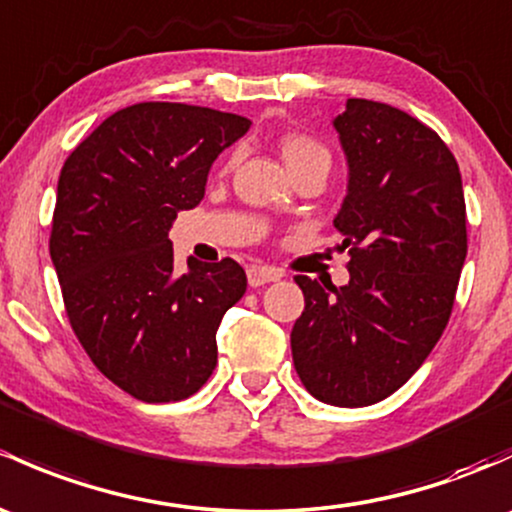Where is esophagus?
<instances>
[{
	"label": "esophagus",
	"instance_id": "34e87169",
	"mask_svg": "<svg viewBox=\"0 0 512 512\" xmlns=\"http://www.w3.org/2000/svg\"><path fill=\"white\" fill-rule=\"evenodd\" d=\"M277 279H279V272L272 270V267H265V265L247 267V282H250V287H262V284L277 282Z\"/></svg>",
	"mask_w": 512,
	"mask_h": 512
}]
</instances>
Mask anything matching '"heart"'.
I'll return each instance as SVG.
<instances>
[{
    "mask_svg": "<svg viewBox=\"0 0 512 512\" xmlns=\"http://www.w3.org/2000/svg\"><path fill=\"white\" fill-rule=\"evenodd\" d=\"M279 154H282L284 164L292 171V176L309 169V166H324V169L331 166V154H328V149L319 142V139L306 137V134H284V137L279 139Z\"/></svg>",
    "mask_w": 512,
    "mask_h": 512,
    "instance_id": "b5f03b06",
    "label": "heart"
}]
</instances>
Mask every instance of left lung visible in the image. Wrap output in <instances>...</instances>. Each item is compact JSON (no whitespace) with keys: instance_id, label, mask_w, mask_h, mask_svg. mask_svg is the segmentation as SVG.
I'll use <instances>...</instances> for the list:
<instances>
[{"instance_id":"1","label":"left lung","mask_w":512,"mask_h":512,"mask_svg":"<svg viewBox=\"0 0 512 512\" xmlns=\"http://www.w3.org/2000/svg\"><path fill=\"white\" fill-rule=\"evenodd\" d=\"M333 129L348 164L333 228L351 279L294 277L306 306L292 358L316 400L365 407L400 390L444 333L466 260V203L454 154L407 112L351 98Z\"/></svg>"}]
</instances>
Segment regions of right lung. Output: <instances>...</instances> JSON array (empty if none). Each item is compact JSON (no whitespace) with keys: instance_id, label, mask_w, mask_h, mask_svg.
Segmentation results:
<instances>
[{"instance_id":"obj_1","label":"right lung","mask_w":512,"mask_h":512,"mask_svg":"<svg viewBox=\"0 0 512 512\" xmlns=\"http://www.w3.org/2000/svg\"><path fill=\"white\" fill-rule=\"evenodd\" d=\"M247 117L139 102L73 149L58 179L51 260L80 346L142 402L191 397L218 363L215 331L247 289L235 260L174 267L169 230L206 193Z\"/></svg>"}]
</instances>
